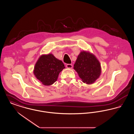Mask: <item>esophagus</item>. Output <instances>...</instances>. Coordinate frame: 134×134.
Returning <instances> with one entry per match:
<instances>
[{"mask_svg":"<svg viewBox=\"0 0 134 134\" xmlns=\"http://www.w3.org/2000/svg\"><path fill=\"white\" fill-rule=\"evenodd\" d=\"M72 67H73V66H72V64H68L66 65V67H67V68L71 69V68H72Z\"/></svg>","mask_w":134,"mask_h":134,"instance_id":"1","label":"esophagus"}]
</instances>
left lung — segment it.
I'll return each mask as SVG.
<instances>
[{"instance_id": "8db88e82", "label": "left lung", "mask_w": 134, "mask_h": 134, "mask_svg": "<svg viewBox=\"0 0 134 134\" xmlns=\"http://www.w3.org/2000/svg\"><path fill=\"white\" fill-rule=\"evenodd\" d=\"M74 69L84 83H94L102 73L101 65L96 56L89 51H81L78 55Z\"/></svg>"}]
</instances>
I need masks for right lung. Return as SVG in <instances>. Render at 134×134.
<instances>
[{
  "instance_id": "1",
  "label": "right lung",
  "mask_w": 134,
  "mask_h": 134,
  "mask_svg": "<svg viewBox=\"0 0 134 134\" xmlns=\"http://www.w3.org/2000/svg\"><path fill=\"white\" fill-rule=\"evenodd\" d=\"M65 67L62 61L52 54H43L35 64L33 73L43 85L49 86L57 80L59 73Z\"/></svg>"
}]
</instances>
